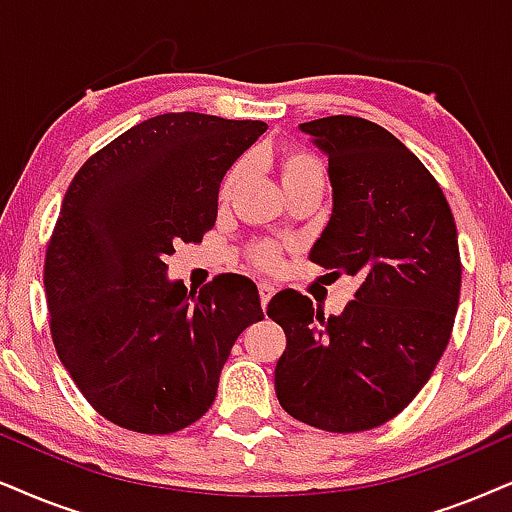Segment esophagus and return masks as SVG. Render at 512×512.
I'll use <instances>...</instances> for the list:
<instances>
[{
	"mask_svg": "<svg viewBox=\"0 0 512 512\" xmlns=\"http://www.w3.org/2000/svg\"><path fill=\"white\" fill-rule=\"evenodd\" d=\"M257 288H260V302H262V307H267L269 300H271V297H274V293H276V288L271 286V283H267V281H262Z\"/></svg>",
	"mask_w": 512,
	"mask_h": 512,
	"instance_id": "1",
	"label": "esophagus"
}]
</instances>
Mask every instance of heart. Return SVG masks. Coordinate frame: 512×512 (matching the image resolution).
<instances>
[{"instance_id":"heart-1","label":"heart","mask_w":512,"mask_h":512,"mask_svg":"<svg viewBox=\"0 0 512 512\" xmlns=\"http://www.w3.org/2000/svg\"><path fill=\"white\" fill-rule=\"evenodd\" d=\"M271 160H274L278 177H281L283 189L290 191L295 186L307 184V181H321L323 184V165L321 160L316 158L312 151L302 146H281L271 153ZM245 177V163L238 160L224 172L222 181H219V203H226L231 200L241 181ZM248 260L260 269H276L281 264V248L271 241H260L255 243L248 250Z\"/></svg>"}]
</instances>
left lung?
<instances>
[{
  "label": "left lung",
  "instance_id": "1",
  "mask_svg": "<svg viewBox=\"0 0 512 512\" xmlns=\"http://www.w3.org/2000/svg\"><path fill=\"white\" fill-rule=\"evenodd\" d=\"M300 129L328 155L333 184L309 260L357 290L338 316L297 290L271 297L269 319L286 331L276 397L312 428L364 432L411 404L449 345L463 269L456 222L437 179L385 127L331 115Z\"/></svg>",
  "mask_w": 512,
  "mask_h": 512
}]
</instances>
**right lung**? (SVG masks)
Here are the masks:
<instances>
[{"mask_svg":"<svg viewBox=\"0 0 512 512\" xmlns=\"http://www.w3.org/2000/svg\"><path fill=\"white\" fill-rule=\"evenodd\" d=\"M262 120L165 113L87 158L70 181L44 257L56 354L96 413L170 435L215 401L219 373L250 323L257 286L219 274L198 293L167 281V255L217 222L224 172Z\"/></svg>","mask_w":512,"mask_h":512,"instance_id":"right-lung-1","label":"right lung"}]
</instances>
